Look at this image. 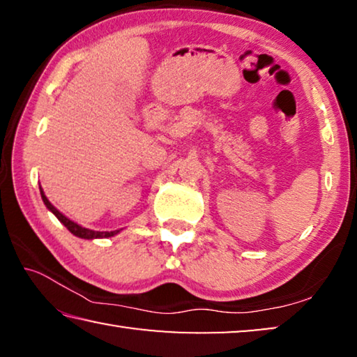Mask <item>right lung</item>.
Masks as SVG:
<instances>
[{
	"label": "right lung",
	"mask_w": 357,
	"mask_h": 357,
	"mask_svg": "<svg viewBox=\"0 0 357 357\" xmlns=\"http://www.w3.org/2000/svg\"><path fill=\"white\" fill-rule=\"evenodd\" d=\"M40 197H42V200H44V203H45V206L52 211L53 214H55L56 217H58V220L63 223V225L69 229V231L72 233V234H75V236H78V238H83V239H94V238H110V236H114V234L118 233V229L116 231H94V229H88V228H83V227H80V225H77L75 222H72V220H69L68 217L66 215H63L61 213H59V211L53 206V204L47 200V197L44 195V192H42V189H40Z\"/></svg>",
	"instance_id": "add662e5"
}]
</instances>
